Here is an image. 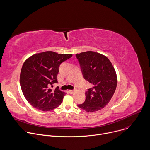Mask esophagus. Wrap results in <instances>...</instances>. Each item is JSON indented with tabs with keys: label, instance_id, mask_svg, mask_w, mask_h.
I'll use <instances>...</instances> for the list:
<instances>
[{
	"label": "esophagus",
	"instance_id": "obj_1",
	"mask_svg": "<svg viewBox=\"0 0 150 150\" xmlns=\"http://www.w3.org/2000/svg\"><path fill=\"white\" fill-rule=\"evenodd\" d=\"M69 93H70L73 94V93H74L76 91V90H69Z\"/></svg>",
	"mask_w": 150,
	"mask_h": 150
}]
</instances>
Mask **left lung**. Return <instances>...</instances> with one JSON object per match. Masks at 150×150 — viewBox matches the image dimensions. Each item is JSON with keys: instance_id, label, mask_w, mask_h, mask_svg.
I'll return each instance as SVG.
<instances>
[{"instance_id": "1", "label": "left lung", "mask_w": 150, "mask_h": 150, "mask_svg": "<svg viewBox=\"0 0 150 150\" xmlns=\"http://www.w3.org/2000/svg\"><path fill=\"white\" fill-rule=\"evenodd\" d=\"M83 78L92 84L85 93V101L78 104L87 112L102 109L108 104L117 86V78L111 62L100 53L87 51L76 54Z\"/></svg>"}]
</instances>
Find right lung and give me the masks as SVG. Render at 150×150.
<instances>
[{
	"label": "right lung",
	"instance_id": "right-lung-1",
	"mask_svg": "<svg viewBox=\"0 0 150 150\" xmlns=\"http://www.w3.org/2000/svg\"><path fill=\"white\" fill-rule=\"evenodd\" d=\"M72 56V54H58L52 51L36 53L24 63L20 74V85L27 101L38 110L48 112L57 108L66 93L52 89L57 82L59 66Z\"/></svg>",
	"mask_w": 150,
	"mask_h": 150
}]
</instances>
